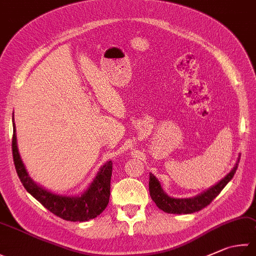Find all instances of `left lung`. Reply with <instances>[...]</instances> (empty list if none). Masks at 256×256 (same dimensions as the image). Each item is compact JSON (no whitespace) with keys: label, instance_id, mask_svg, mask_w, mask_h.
<instances>
[{"label":"left lung","instance_id":"1","mask_svg":"<svg viewBox=\"0 0 256 256\" xmlns=\"http://www.w3.org/2000/svg\"><path fill=\"white\" fill-rule=\"evenodd\" d=\"M238 165L236 164L234 168L230 170L228 176L223 178L220 182H218L215 186H213L210 190L204 192L192 198H174V197L168 196L162 190V188L159 184L157 178L150 174L149 176V192H150L152 200L155 202V204L159 210H162L166 213L170 214H190L195 213L203 210L204 207L210 205L216 196H218L222 190L228 185V182L232 180L234 174L238 170Z\"/></svg>","mask_w":256,"mask_h":256}]
</instances>
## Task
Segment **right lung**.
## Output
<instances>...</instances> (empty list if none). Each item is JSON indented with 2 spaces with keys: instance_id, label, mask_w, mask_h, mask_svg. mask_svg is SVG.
Segmentation results:
<instances>
[{
  "instance_id": "add662e5",
  "label": "right lung",
  "mask_w": 256,
  "mask_h": 256,
  "mask_svg": "<svg viewBox=\"0 0 256 256\" xmlns=\"http://www.w3.org/2000/svg\"><path fill=\"white\" fill-rule=\"evenodd\" d=\"M12 152L14 166L24 188L36 200L49 210L51 213L60 218L70 222H86L97 218L104 210L109 203L110 180L112 174V162H106L100 168L97 176L91 182L90 187L82 195L78 197H68L56 195L36 185L26 170L21 157L18 155L16 136V124L13 122Z\"/></svg>"
}]
</instances>
